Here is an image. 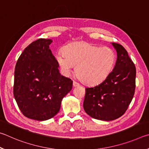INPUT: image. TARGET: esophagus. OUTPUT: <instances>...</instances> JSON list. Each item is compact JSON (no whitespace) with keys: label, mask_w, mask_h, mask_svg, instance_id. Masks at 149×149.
<instances>
[{"label":"esophagus","mask_w":149,"mask_h":149,"mask_svg":"<svg viewBox=\"0 0 149 149\" xmlns=\"http://www.w3.org/2000/svg\"><path fill=\"white\" fill-rule=\"evenodd\" d=\"M80 84H79V83L75 82V81H73V86L74 87H77V86H79Z\"/></svg>","instance_id":"34e87169"}]
</instances>
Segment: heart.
<instances>
[{
    "label": "heart",
    "instance_id": "heart-1",
    "mask_svg": "<svg viewBox=\"0 0 149 149\" xmlns=\"http://www.w3.org/2000/svg\"><path fill=\"white\" fill-rule=\"evenodd\" d=\"M56 59L65 74L69 75L77 66L78 78L85 84L95 85L103 82L110 74L116 55L108 47L76 42L57 52Z\"/></svg>",
    "mask_w": 149,
    "mask_h": 149
}]
</instances>
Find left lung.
I'll use <instances>...</instances> for the list:
<instances>
[{"label": "left lung", "instance_id": "1", "mask_svg": "<svg viewBox=\"0 0 149 149\" xmlns=\"http://www.w3.org/2000/svg\"><path fill=\"white\" fill-rule=\"evenodd\" d=\"M117 52L115 66L105 80L86 88L83 107L92 118L109 121L123 115L134 97L136 69L123 46L112 43Z\"/></svg>", "mask_w": 149, "mask_h": 149}]
</instances>
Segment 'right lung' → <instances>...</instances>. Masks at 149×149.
<instances>
[{
	"instance_id": "obj_1",
	"label": "right lung",
	"mask_w": 149,
	"mask_h": 149,
	"mask_svg": "<svg viewBox=\"0 0 149 149\" xmlns=\"http://www.w3.org/2000/svg\"><path fill=\"white\" fill-rule=\"evenodd\" d=\"M51 39L33 42L20 55L14 72V95L25 116L46 120L56 115L72 89V81L59 72V63L49 45Z\"/></svg>"
}]
</instances>
